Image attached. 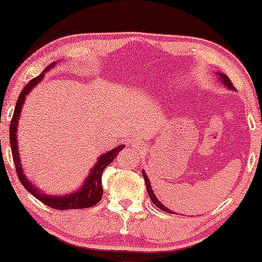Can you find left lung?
Masks as SVG:
<instances>
[{
    "label": "left lung",
    "mask_w": 262,
    "mask_h": 262,
    "mask_svg": "<svg viewBox=\"0 0 262 262\" xmlns=\"http://www.w3.org/2000/svg\"><path fill=\"white\" fill-rule=\"evenodd\" d=\"M218 76H220L221 78V82L222 83H224L225 85H227V87L229 88V89H234L235 87L234 85H232V83H231V81H230V78H229L227 75H224V74H221V73H218ZM143 178H144V181H145V186H146V191H148V194H149V196H150V199L152 200V203L155 204V205L159 207V209H161V210H163V211H166V212H169V213H171V211L170 210H168L167 207H164L162 204H161L159 200L156 199V196H155V194H154V192H152V189H151V186H150V182H149V180H148V177H146L145 175V173L144 171H143Z\"/></svg>",
    "instance_id": "8db88e82"
}]
</instances>
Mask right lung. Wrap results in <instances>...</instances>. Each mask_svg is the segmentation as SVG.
<instances>
[{"label":"right lung","instance_id":"add662e5","mask_svg":"<svg viewBox=\"0 0 262 262\" xmlns=\"http://www.w3.org/2000/svg\"><path fill=\"white\" fill-rule=\"evenodd\" d=\"M55 62L50 64L39 76L32 78L28 83L25 85V88L21 91L19 99L16 101L15 110H14L13 118L10 120V126H9V138H10V148H12L13 154V161L15 164V169L17 178L21 184L24 185V187L27 189L31 194H33L38 200H40L41 203H44L45 205H48L52 209L56 210H76V209H87V207L94 206L95 204H98L102 198L103 194V188H102V182H101V175L103 173V169L116 159L118 154L121 149H124V145H119L118 148H114L113 150H110L108 152H105L103 155L99 157L98 162L91 173L87 177L84 185L82 186L81 189H78L77 192H74L73 194L64 195V196H51L42 194L38 188H35L33 185L31 184L30 180H27L25 174L23 173V168H21L20 163V157H19V150H17V139H16V126H17V120H19V116L23 108V103L26 99L28 93L34 88V85L38 83L39 81L42 80L44 77V73H46L50 68L55 66Z\"/></svg>","mask_w":262,"mask_h":262}]
</instances>
